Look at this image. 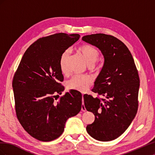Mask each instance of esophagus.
Masks as SVG:
<instances>
[{"label": "esophagus", "instance_id": "obj_1", "mask_svg": "<svg viewBox=\"0 0 155 155\" xmlns=\"http://www.w3.org/2000/svg\"><path fill=\"white\" fill-rule=\"evenodd\" d=\"M81 110L82 111H86V109H85V105H84L83 104V105L81 106Z\"/></svg>", "mask_w": 155, "mask_h": 155}]
</instances>
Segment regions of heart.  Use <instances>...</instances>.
<instances>
[{"label": "heart", "instance_id": "1", "mask_svg": "<svg viewBox=\"0 0 155 155\" xmlns=\"http://www.w3.org/2000/svg\"><path fill=\"white\" fill-rule=\"evenodd\" d=\"M78 52L81 55L88 67H92L99 58L100 52L96 48L88 45H83L77 48ZM70 56L69 50H65L59 58V65L61 72L64 75L67 74V65ZM92 79L88 76H75L67 82V87L69 90L85 92L91 85Z\"/></svg>", "mask_w": 155, "mask_h": 155}]
</instances>
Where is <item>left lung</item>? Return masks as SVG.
Here are the masks:
<instances>
[{"mask_svg": "<svg viewBox=\"0 0 155 155\" xmlns=\"http://www.w3.org/2000/svg\"><path fill=\"white\" fill-rule=\"evenodd\" d=\"M82 40L99 48L104 64L92 91L105 98L83 96L87 110L95 116L87 131L94 139L111 141L122 134L137 114L140 78L132 55L116 37L104 34L83 36Z\"/></svg>", "mask_w": 155, "mask_h": 155, "instance_id": "8db88e82", "label": "left lung"}]
</instances>
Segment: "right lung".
Masks as SVG:
<instances>
[{
    "label": "right lung",
    "instance_id": "add662e5",
    "mask_svg": "<svg viewBox=\"0 0 155 155\" xmlns=\"http://www.w3.org/2000/svg\"><path fill=\"white\" fill-rule=\"evenodd\" d=\"M79 37L59 33L39 39L26 50L13 76L17 118L26 132L40 141L59 137L67 120L81 109L82 94L77 91H70L55 101L64 89L60 83L63 81L60 55Z\"/></svg>",
    "mask_w": 155,
    "mask_h": 155
}]
</instances>
